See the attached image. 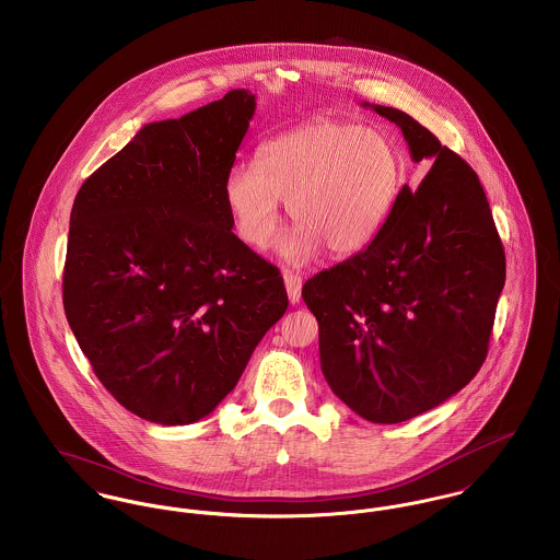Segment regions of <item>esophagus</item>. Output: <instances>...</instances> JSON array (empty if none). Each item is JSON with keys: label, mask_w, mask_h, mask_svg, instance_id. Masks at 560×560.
<instances>
[{"label": "esophagus", "mask_w": 560, "mask_h": 560, "mask_svg": "<svg viewBox=\"0 0 560 560\" xmlns=\"http://www.w3.org/2000/svg\"><path fill=\"white\" fill-rule=\"evenodd\" d=\"M283 281H285V290H288V296H290V302L292 304H296V302L301 301V290H302V277L299 272H294V270H283Z\"/></svg>", "instance_id": "1"}]
</instances>
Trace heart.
I'll use <instances>...</instances> for the list:
<instances>
[{
    "mask_svg": "<svg viewBox=\"0 0 560 560\" xmlns=\"http://www.w3.org/2000/svg\"><path fill=\"white\" fill-rule=\"evenodd\" d=\"M405 183L402 155L380 129L322 119L290 129L258 151V168L236 164L223 198L243 243L264 249L281 223V202L299 225L279 252L304 261L326 245L349 258L375 243Z\"/></svg>",
    "mask_w": 560,
    "mask_h": 560,
    "instance_id": "heart-1",
    "label": "heart"
}]
</instances>
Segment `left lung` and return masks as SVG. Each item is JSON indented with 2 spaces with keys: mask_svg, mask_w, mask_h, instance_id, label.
<instances>
[{
  "mask_svg": "<svg viewBox=\"0 0 560 560\" xmlns=\"http://www.w3.org/2000/svg\"><path fill=\"white\" fill-rule=\"evenodd\" d=\"M371 108L400 128L413 162L433 166L416 191L400 189L375 243L311 277L302 299L328 386L360 418L398 424L481 369L505 252L474 168L407 113Z\"/></svg>",
  "mask_w": 560,
  "mask_h": 560,
  "instance_id": "obj_1",
  "label": "left lung"
}]
</instances>
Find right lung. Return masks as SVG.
<instances>
[{
	"label": "right lung",
	"mask_w": 560,
	"mask_h": 560,
	"mask_svg": "<svg viewBox=\"0 0 560 560\" xmlns=\"http://www.w3.org/2000/svg\"><path fill=\"white\" fill-rule=\"evenodd\" d=\"M254 113L256 95L232 89L144 126L72 207L68 324L102 386L162 427L209 416L288 308L279 268L232 232L223 198Z\"/></svg>",
	"instance_id": "add662e5"
}]
</instances>
